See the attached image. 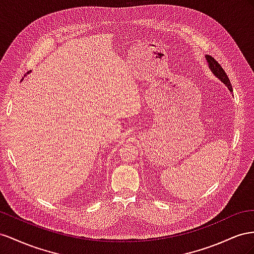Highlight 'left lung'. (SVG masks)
I'll list each match as a JSON object with an SVG mask.
<instances>
[{"label": "left lung", "instance_id": "1", "mask_svg": "<svg viewBox=\"0 0 254 254\" xmlns=\"http://www.w3.org/2000/svg\"><path fill=\"white\" fill-rule=\"evenodd\" d=\"M206 59H207V62H208V64H209V68H211V70L213 71V73L218 77L220 81H222L224 84L227 85V87L229 88V90L231 91V92H233V88H232V85H231V82H230V79H229V77H228V75H227V73L226 72H224V70H223V68L220 66V64L217 62L214 57H212V56H206Z\"/></svg>", "mask_w": 254, "mask_h": 254}]
</instances>
